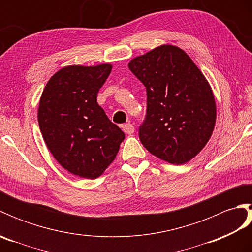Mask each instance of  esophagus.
Segmentation results:
<instances>
[{
    "mask_svg": "<svg viewBox=\"0 0 252 252\" xmlns=\"http://www.w3.org/2000/svg\"><path fill=\"white\" fill-rule=\"evenodd\" d=\"M122 130L126 133V134H133L135 129H134V126H133L132 123H126V125L122 126Z\"/></svg>",
    "mask_w": 252,
    "mask_h": 252,
    "instance_id": "esophagus-1",
    "label": "esophagus"
}]
</instances>
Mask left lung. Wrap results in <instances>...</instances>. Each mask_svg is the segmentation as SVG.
Here are the masks:
<instances>
[{"label": "left lung", "mask_w": 252, "mask_h": 252, "mask_svg": "<svg viewBox=\"0 0 252 252\" xmlns=\"http://www.w3.org/2000/svg\"><path fill=\"white\" fill-rule=\"evenodd\" d=\"M145 85L146 116L138 129L147 151L183 164L206 146L216 125L215 96L207 79L180 47L161 45L129 63Z\"/></svg>", "instance_id": "obj_1"}]
</instances>
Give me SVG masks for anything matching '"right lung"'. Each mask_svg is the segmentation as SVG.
Segmentation results:
<instances>
[{
  "mask_svg": "<svg viewBox=\"0 0 252 252\" xmlns=\"http://www.w3.org/2000/svg\"><path fill=\"white\" fill-rule=\"evenodd\" d=\"M111 68L109 63L65 67L49 80L41 96L37 121L46 146L63 169L80 178L103 174L125 140L97 104Z\"/></svg>",
  "mask_w": 252,
  "mask_h": 252,
  "instance_id": "right-lung-1",
  "label": "right lung"
}]
</instances>
